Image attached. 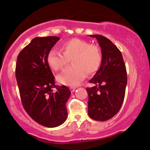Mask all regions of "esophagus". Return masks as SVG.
Masks as SVG:
<instances>
[{"instance_id": "34e87169", "label": "esophagus", "mask_w": 150, "mask_h": 150, "mask_svg": "<svg viewBox=\"0 0 150 150\" xmlns=\"http://www.w3.org/2000/svg\"><path fill=\"white\" fill-rule=\"evenodd\" d=\"M70 90H71V92H74L75 90V87H70Z\"/></svg>"}]
</instances>
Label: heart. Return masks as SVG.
I'll use <instances>...</instances> for the list:
<instances>
[{
    "label": "heart",
    "mask_w": 150,
    "mask_h": 150,
    "mask_svg": "<svg viewBox=\"0 0 150 150\" xmlns=\"http://www.w3.org/2000/svg\"><path fill=\"white\" fill-rule=\"evenodd\" d=\"M63 53L51 49L47 54V62L55 71L62 70L71 59V66L66 68L57 76L60 84L77 86L86 77V73L93 74L99 69L102 61V54L99 47L90 44L86 40L72 39L62 43Z\"/></svg>",
    "instance_id": "1"
}]
</instances>
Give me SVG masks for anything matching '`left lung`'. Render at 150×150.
I'll return each mask as SVG.
<instances>
[{"mask_svg": "<svg viewBox=\"0 0 150 150\" xmlns=\"http://www.w3.org/2000/svg\"><path fill=\"white\" fill-rule=\"evenodd\" d=\"M101 48L102 61L100 69L89 81L95 84L86 88L88 114L91 118L105 121L114 116L124 101L127 83L125 64L121 52L102 35H95Z\"/></svg>", "mask_w": 150, "mask_h": 150, "instance_id": "1", "label": "left lung"}]
</instances>
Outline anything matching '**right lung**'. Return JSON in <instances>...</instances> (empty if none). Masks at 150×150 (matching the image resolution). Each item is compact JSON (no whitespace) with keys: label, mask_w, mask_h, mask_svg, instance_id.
Returning <instances> with one entry per match:
<instances>
[{"label":"right lung","mask_w":150,"mask_h":150,"mask_svg":"<svg viewBox=\"0 0 150 150\" xmlns=\"http://www.w3.org/2000/svg\"><path fill=\"white\" fill-rule=\"evenodd\" d=\"M59 40L57 37H35L19 52L16 64L23 107L34 120L47 127L64 122L68 115L66 104L71 96L67 86L54 84L46 59L49 50Z\"/></svg>","instance_id":"add662e5"}]
</instances>
